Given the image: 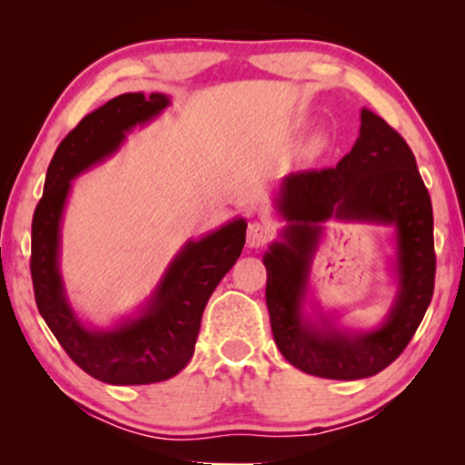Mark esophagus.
Segmentation results:
<instances>
[{
	"mask_svg": "<svg viewBox=\"0 0 465 465\" xmlns=\"http://www.w3.org/2000/svg\"><path fill=\"white\" fill-rule=\"evenodd\" d=\"M271 239V226L264 222H250L247 226V245L262 247Z\"/></svg>",
	"mask_w": 465,
	"mask_h": 465,
	"instance_id": "esophagus-1",
	"label": "esophagus"
}]
</instances>
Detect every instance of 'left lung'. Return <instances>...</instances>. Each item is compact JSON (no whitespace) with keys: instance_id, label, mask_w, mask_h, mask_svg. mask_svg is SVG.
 <instances>
[{"instance_id":"8db88e82","label":"left lung","mask_w":465,"mask_h":465,"mask_svg":"<svg viewBox=\"0 0 465 465\" xmlns=\"http://www.w3.org/2000/svg\"><path fill=\"white\" fill-rule=\"evenodd\" d=\"M360 137L334 169L283 177L277 212L288 222L269 245L266 307L279 351L298 371L355 381L391 364L417 332L434 294V213L415 156L402 137L371 110H361ZM330 217L372 221L397 231V296L386 322L368 333L339 329L318 310L303 313L308 272Z\"/></svg>"}]
</instances>
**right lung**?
Listing matches in <instances>:
<instances>
[{
    "instance_id": "right-lung-1",
    "label": "right lung",
    "mask_w": 465,
    "mask_h": 465,
    "mask_svg": "<svg viewBox=\"0 0 465 465\" xmlns=\"http://www.w3.org/2000/svg\"><path fill=\"white\" fill-rule=\"evenodd\" d=\"M169 104L163 93L150 97L124 93L82 118L48 164L31 224V279L40 315L69 358L110 385L158 383L188 364L209 296L245 245L243 218H234L199 241H186L148 302L107 330L88 328L69 304L59 253L63 209L72 180L118 152L126 133L148 124Z\"/></svg>"
}]
</instances>
